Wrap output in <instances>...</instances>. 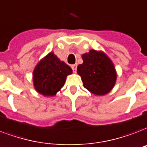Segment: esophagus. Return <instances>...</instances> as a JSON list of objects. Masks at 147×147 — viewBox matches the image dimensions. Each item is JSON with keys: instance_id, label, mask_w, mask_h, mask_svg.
<instances>
[{"instance_id": "1", "label": "esophagus", "mask_w": 147, "mask_h": 147, "mask_svg": "<svg viewBox=\"0 0 147 147\" xmlns=\"http://www.w3.org/2000/svg\"><path fill=\"white\" fill-rule=\"evenodd\" d=\"M71 67L74 72H76V70H77V65H76V64H75V65H71Z\"/></svg>"}]
</instances>
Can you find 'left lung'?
Here are the masks:
<instances>
[{
    "instance_id": "obj_1",
    "label": "left lung",
    "mask_w": 147,
    "mask_h": 147,
    "mask_svg": "<svg viewBox=\"0 0 147 147\" xmlns=\"http://www.w3.org/2000/svg\"><path fill=\"white\" fill-rule=\"evenodd\" d=\"M83 63L78 65L77 73L81 76L84 87L97 96L112 90L116 81V71L113 61L102 51L90 50L82 55Z\"/></svg>"
}]
</instances>
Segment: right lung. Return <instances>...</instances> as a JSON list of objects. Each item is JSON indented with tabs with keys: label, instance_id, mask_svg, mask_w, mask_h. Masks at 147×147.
<instances>
[{
	"label": "right lung",
	"instance_id": "add662e5",
	"mask_svg": "<svg viewBox=\"0 0 147 147\" xmlns=\"http://www.w3.org/2000/svg\"><path fill=\"white\" fill-rule=\"evenodd\" d=\"M72 73L67 64L53 53L39 61L33 71V82L38 92L45 96H55L64 86L66 77Z\"/></svg>",
	"mask_w": 147,
	"mask_h": 147
}]
</instances>
